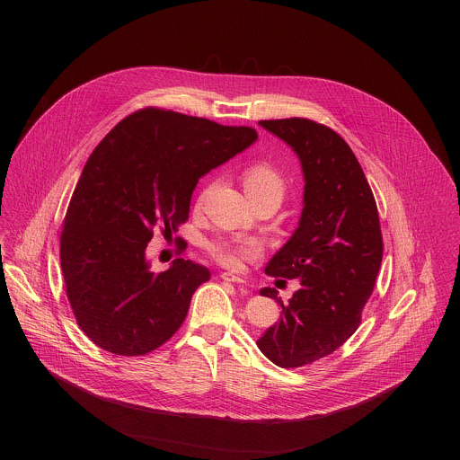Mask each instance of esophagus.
<instances>
[{
    "label": "esophagus",
    "instance_id": "esophagus-1",
    "mask_svg": "<svg viewBox=\"0 0 460 460\" xmlns=\"http://www.w3.org/2000/svg\"><path fill=\"white\" fill-rule=\"evenodd\" d=\"M220 277H222V280L233 282V284H243V282H245L242 277H238V275H234V273H229V271H224Z\"/></svg>",
    "mask_w": 460,
    "mask_h": 460
}]
</instances>
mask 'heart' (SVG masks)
<instances>
[{"instance_id": "heart-1", "label": "heart", "mask_w": 460, "mask_h": 460, "mask_svg": "<svg viewBox=\"0 0 460 460\" xmlns=\"http://www.w3.org/2000/svg\"><path fill=\"white\" fill-rule=\"evenodd\" d=\"M243 189L247 194L252 192H271L279 200L286 192V181L282 174L270 164H256L243 172ZM260 252V247L254 242H229L220 240L211 245V254L222 266L234 268L240 258H252Z\"/></svg>"}]
</instances>
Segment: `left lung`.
<instances>
[{
	"mask_svg": "<svg viewBox=\"0 0 460 460\" xmlns=\"http://www.w3.org/2000/svg\"><path fill=\"white\" fill-rule=\"evenodd\" d=\"M260 127L300 160L304 208L298 227L270 260L266 273L298 279L289 304L279 291L280 322L256 346L280 367H300L339 349L360 323L382 261L376 204L349 146L330 127L305 118L264 119Z\"/></svg>",
	"mask_w": 460,
	"mask_h": 460,
	"instance_id": "8db88e82",
	"label": "left lung"
}]
</instances>
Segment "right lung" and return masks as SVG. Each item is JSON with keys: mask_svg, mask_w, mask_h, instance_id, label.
I'll list each match as a JSON object with an SVG mask.
<instances>
[{"mask_svg": "<svg viewBox=\"0 0 460 460\" xmlns=\"http://www.w3.org/2000/svg\"><path fill=\"white\" fill-rule=\"evenodd\" d=\"M258 140L251 127L142 109L123 118L87 160L65 215L59 261L73 313L102 349L138 357L185 320L208 268L176 258L151 271L155 229L172 236L202 176Z\"/></svg>", "mask_w": 460, "mask_h": 460, "instance_id": "obj_1", "label": "right lung"}]
</instances>
